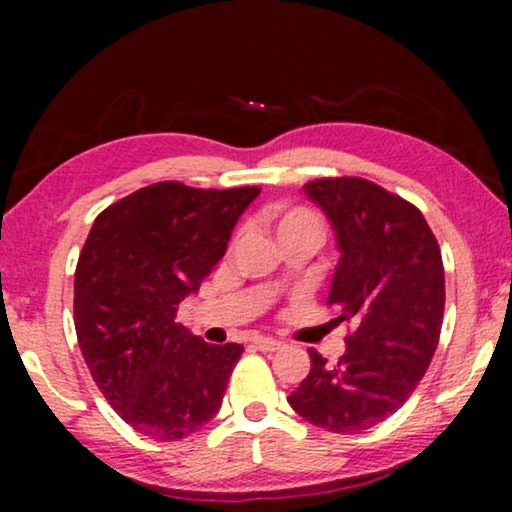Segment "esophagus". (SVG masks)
Returning a JSON list of instances; mask_svg holds the SVG:
<instances>
[{"instance_id": "1", "label": "esophagus", "mask_w": 512, "mask_h": 512, "mask_svg": "<svg viewBox=\"0 0 512 512\" xmlns=\"http://www.w3.org/2000/svg\"><path fill=\"white\" fill-rule=\"evenodd\" d=\"M254 347L261 349V352H275V349L284 347V342L277 338H265V335H261V338L254 340Z\"/></svg>"}]
</instances>
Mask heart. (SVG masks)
Masks as SVG:
<instances>
[{"mask_svg":"<svg viewBox=\"0 0 512 512\" xmlns=\"http://www.w3.org/2000/svg\"><path fill=\"white\" fill-rule=\"evenodd\" d=\"M272 226H275L279 240L289 235H310L314 240H319L321 230H324V223H321L319 216L307 207L282 209V212L272 216Z\"/></svg>","mask_w":512,"mask_h":512,"instance_id":"obj_1","label":"heart"}]
</instances>
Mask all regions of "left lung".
<instances>
[{"label":"left lung","instance_id":"8db88e82","mask_svg":"<svg viewBox=\"0 0 512 512\" xmlns=\"http://www.w3.org/2000/svg\"><path fill=\"white\" fill-rule=\"evenodd\" d=\"M305 193L324 209L340 249L326 303L354 331L338 363L307 349L310 375L289 403L321 429L361 433L408 401L436 354L443 256L422 212L373 181L314 179Z\"/></svg>","mask_w":512,"mask_h":512}]
</instances>
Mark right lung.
<instances>
[{"label":"right lung","instance_id":"add662e5","mask_svg":"<svg viewBox=\"0 0 512 512\" xmlns=\"http://www.w3.org/2000/svg\"><path fill=\"white\" fill-rule=\"evenodd\" d=\"M258 193L160 181L109 205L90 228L74 272L76 338L104 398L142 436L181 440L221 408L244 347L207 345L177 310Z\"/></svg>","mask_w":512,"mask_h":512}]
</instances>
